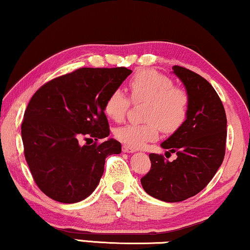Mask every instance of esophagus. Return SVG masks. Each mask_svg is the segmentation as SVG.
<instances>
[{
	"label": "esophagus",
	"instance_id": "obj_1",
	"mask_svg": "<svg viewBox=\"0 0 250 250\" xmlns=\"http://www.w3.org/2000/svg\"><path fill=\"white\" fill-rule=\"evenodd\" d=\"M122 151H123V152H127V153H132V152H135V148L130 147V146H127V145H123Z\"/></svg>",
	"mask_w": 250,
	"mask_h": 250
}]
</instances>
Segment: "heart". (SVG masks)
I'll list each match as a JSON object with an SVG mask.
<instances>
[{
	"label": "heart",
	"mask_w": 250,
	"mask_h": 250,
	"mask_svg": "<svg viewBox=\"0 0 250 250\" xmlns=\"http://www.w3.org/2000/svg\"><path fill=\"white\" fill-rule=\"evenodd\" d=\"M134 102H147L144 110L145 123H131L115 129V137L127 146L138 148L156 141L159 129L173 132L181 127L188 114L187 93L174 87L173 81L152 69H143L128 83ZM130 100L122 90H115L105 102V113L115 122L127 114Z\"/></svg>",
	"instance_id": "obj_1"
}]
</instances>
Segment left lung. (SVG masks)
<instances>
[{
    "label": "left lung",
    "instance_id": "obj_1",
    "mask_svg": "<svg viewBox=\"0 0 250 250\" xmlns=\"http://www.w3.org/2000/svg\"><path fill=\"white\" fill-rule=\"evenodd\" d=\"M173 72L187 90L188 114L162 147L178 158L168 162L163 154L150 153L151 169L141 179L148 195L169 203L187 200L207 187L225 157L227 136L225 109L212 85L179 65Z\"/></svg>",
    "mask_w": 250,
    "mask_h": 250
}]
</instances>
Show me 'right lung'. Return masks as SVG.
<instances>
[{"label":"right lung","mask_w":250,"mask_h":250,"mask_svg":"<svg viewBox=\"0 0 250 250\" xmlns=\"http://www.w3.org/2000/svg\"><path fill=\"white\" fill-rule=\"evenodd\" d=\"M131 72L80 68L43 84L31 98L21 123L25 159L34 182L52 200H85L99 185L106 157L121 152L120 142L99 141L109 135L106 99Z\"/></svg>","instance_id":"right-lung-1"}]
</instances>
